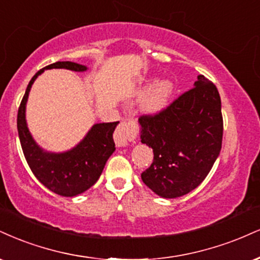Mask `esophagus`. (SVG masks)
<instances>
[{"mask_svg":"<svg viewBox=\"0 0 260 260\" xmlns=\"http://www.w3.org/2000/svg\"><path fill=\"white\" fill-rule=\"evenodd\" d=\"M136 126L133 122H121L116 133H115V143L117 146H127L132 140L136 138Z\"/></svg>","mask_w":260,"mask_h":260,"instance_id":"esophagus-1","label":"esophagus"}]
</instances>
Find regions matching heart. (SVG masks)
Wrapping results in <instances>:
<instances>
[{
	"instance_id": "obj_1",
	"label": "heart",
	"mask_w": 260,
	"mask_h": 260,
	"mask_svg": "<svg viewBox=\"0 0 260 260\" xmlns=\"http://www.w3.org/2000/svg\"><path fill=\"white\" fill-rule=\"evenodd\" d=\"M173 89L174 86L170 80H162L155 86H146L144 93L149 92V94L144 99L143 111L146 115H156L161 112L170 102Z\"/></svg>"
}]
</instances>
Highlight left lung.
Listing matches in <instances>:
<instances>
[{
  "instance_id": "8db88e82",
  "label": "left lung",
  "mask_w": 260,
  "mask_h": 260,
  "mask_svg": "<svg viewBox=\"0 0 260 260\" xmlns=\"http://www.w3.org/2000/svg\"><path fill=\"white\" fill-rule=\"evenodd\" d=\"M193 86L165 110L139 118L140 142L154 151V161L142 179L164 199L179 198L196 189L221 149L219 92L203 75Z\"/></svg>"
}]
</instances>
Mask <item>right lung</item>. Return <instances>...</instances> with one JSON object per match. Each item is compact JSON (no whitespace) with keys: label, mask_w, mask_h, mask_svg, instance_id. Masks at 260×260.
<instances>
[{"label":"right lung","mask_w":260,"mask_h":260,"mask_svg":"<svg viewBox=\"0 0 260 260\" xmlns=\"http://www.w3.org/2000/svg\"><path fill=\"white\" fill-rule=\"evenodd\" d=\"M48 69H68L83 73L88 68L73 61H57L37 71L27 84L18 110V134L24 156L34 176L51 191L65 198H74L88 190L99 179L106 161L116 149L112 133L118 122L93 124L86 137L68 151L49 152L43 150L27 128L25 110L31 86L39 75Z\"/></svg>","instance_id":"1"}]
</instances>
